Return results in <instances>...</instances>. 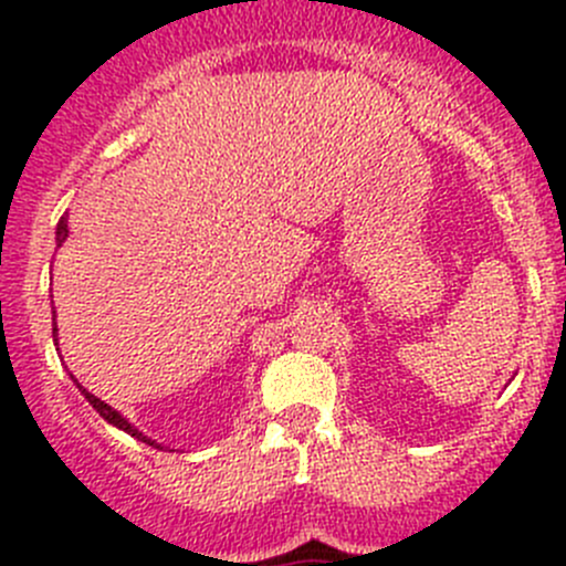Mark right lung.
I'll list each match as a JSON object with an SVG mask.
<instances>
[{
  "mask_svg": "<svg viewBox=\"0 0 566 566\" xmlns=\"http://www.w3.org/2000/svg\"><path fill=\"white\" fill-rule=\"evenodd\" d=\"M65 238H67V216H62V219H60V224H56V249H60V247H62V243H65ZM54 317H56V315H54ZM51 331H54V345H56V319H54V328H51ZM71 380H73V384H76V386H78V391H82V394H84V399H87V402H90V405H93V408H95V410H98V413H101V416H104V419L108 421V424H112V427H117V430H123V432H128V436H130V438H136V441L147 443V447H156V449H164V447H161V443H156V441H153V438H147V436H145V432H142V430H136V427H134V424H130V421H128V419H125V416H123V413H119V410H114V408H112V405H106V402H104V399H98V397H95V394H90L87 389H84V386H82V384H78V380H76V378H73V375H71Z\"/></svg>",
  "mask_w": 566,
  "mask_h": 566,
  "instance_id": "1",
  "label": "right lung"
}]
</instances>
